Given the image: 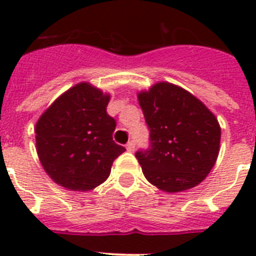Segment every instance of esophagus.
<instances>
[{
    "label": "esophagus",
    "instance_id": "obj_1",
    "mask_svg": "<svg viewBox=\"0 0 256 256\" xmlns=\"http://www.w3.org/2000/svg\"><path fill=\"white\" fill-rule=\"evenodd\" d=\"M126 148V150L130 151V152L134 151V141H130V142H128Z\"/></svg>",
    "mask_w": 256,
    "mask_h": 256
}]
</instances>
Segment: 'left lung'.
Here are the masks:
<instances>
[{
	"instance_id": "left-lung-1",
	"label": "left lung",
	"mask_w": 256,
	"mask_h": 256,
	"mask_svg": "<svg viewBox=\"0 0 256 256\" xmlns=\"http://www.w3.org/2000/svg\"><path fill=\"white\" fill-rule=\"evenodd\" d=\"M137 97L150 128V148L136 154L146 180L169 194L200 184L218 159L216 115L173 83L158 82Z\"/></svg>"
}]
</instances>
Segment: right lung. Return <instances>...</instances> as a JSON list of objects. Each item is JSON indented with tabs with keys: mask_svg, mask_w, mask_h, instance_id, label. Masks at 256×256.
Listing matches in <instances>:
<instances>
[{
	"mask_svg": "<svg viewBox=\"0 0 256 256\" xmlns=\"http://www.w3.org/2000/svg\"><path fill=\"white\" fill-rule=\"evenodd\" d=\"M110 94L80 82L56 98L36 124V146L44 172L70 191L105 182L126 148L112 141L116 123L106 112Z\"/></svg>",
	"mask_w": 256,
	"mask_h": 256,
	"instance_id": "right-lung-1",
	"label": "right lung"
}]
</instances>
